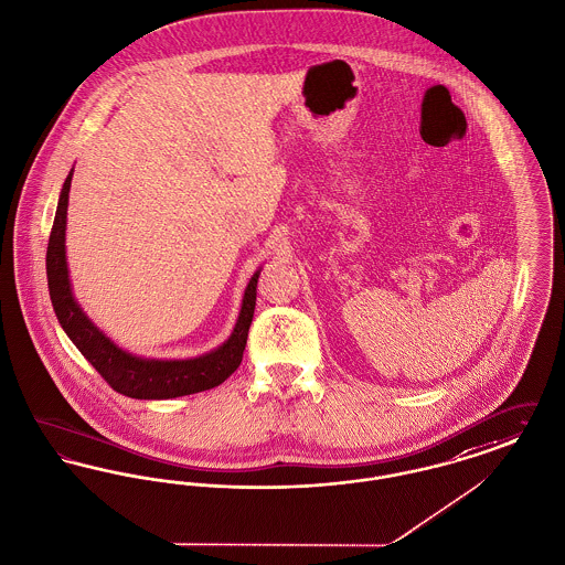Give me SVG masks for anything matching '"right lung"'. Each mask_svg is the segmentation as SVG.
I'll return each mask as SVG.
<instances>
[{
    "instance_id": "add662e5",
    "label": "right lung",
    "mask_w": 565,
    "mask_h": 565,
    "mask_svg": "<svg viewBox=\"0 0 565 565\" xmlns=\"http://www.w3.org/2000/svg\"><path fill=\"white\" fill-rule=\"evenodd\" d=\"M72 184V172L63 182L60 204L55 212L49 248H46V276L49 291L60 319L61 327L76 344V349L87 356L99 376L113 386L117 393L136 399H170L180 395H191L209 391L230 379L238 370L244 355L248 327L253 321L255 301H257V278L259 271L250 278L239 310L238 323L230 340L209 355L184 361H154L129 355L115 347L97 327L90 323L74 301L67 264H65V214H67V193Z\"/></svg>"
}]
</instances>
